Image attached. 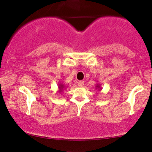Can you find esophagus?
<instances>
[{"instance_id":"1","label":"esophagus","mask_w":152,"mask_h":152,"mask_svg":"<svg viewBox=\"0 0 152 152\" xmlns=\"http://www.w3.org/2000/svg\"><path fill=\"white\" fill-rule=\"evenodd\" d=\"M78 85L79 87H83V85H84V81H82V80H80L78 82Z\"/></svg>"}]
</instances>
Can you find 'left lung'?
<instances>
[{"mask_svg":"<svg viewBox=\"0 0 152 152\" xmlns=\"http://www.w3.org/2000/svg\"><path fill=\"white\" fill-rule=\"evenodd\" d=\"M96 89H98V91H100L102 89V88L101 87H100V84H96Z\"/></svg>","mask_w":152,"mask_h":152,"instance_id":"1","label":"left lung"}]
</instances>
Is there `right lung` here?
<instances>
[{
	"label": "right lung",
	"mask_w": 152,
	"mask_h": 152,
	"mask_svg": "<svg viewBox=\"0 0 152 152\" xmlns=\"http://www.w3.org/2000/svg\"><path fill=\"white\" fill-rule=\"evenodd\" d=\"M66 89V85L65 84H63V83H61L60 84H58V92L59 93H61L63 92V89Z\"/></svg>",
	"instance_id": "add662e5"
}]
</instances>
